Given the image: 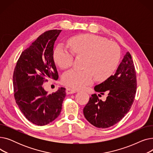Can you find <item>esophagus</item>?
<instances>
[{"label":"esophagus","mask_w":153,"mask_h":153,"mask_svg":"<svg viewBox=\"0 0 153 153\" xmlns=\"http://www.w3.org/2000/svg\"><path fill=\"white\" fill-rule=\"evenodd\" d=\"M66 92L67 94H74V93L77 92V91L76 90L72 89H70V88H67Z\"/></svg>","instance_id":"34e87169"}]
</instances>
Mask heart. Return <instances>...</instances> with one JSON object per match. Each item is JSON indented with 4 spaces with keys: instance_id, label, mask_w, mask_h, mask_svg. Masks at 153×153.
<instances>
[{
    "instance_id": "1",
    "label": "heart",
    "mask_w": 153,
    "mask_h": 153,
    "mask_svg": "<svg viewBox=\"0 0 153 153\" xmlns=\"http://www.w3.org/2000/svg\"><path fill=\"white\" fill-rule=\"evenodd\" d=\"M71 52L59 45L53 53L54 62L62 69L70 67L74 55L84 56L82 70L71 69L62 76V83L74 89H82L97 81L110 77L117 68L120 59L119 47L102 36L84 34L71 38L68 42Z\"/></svg>"
}]
</instances>
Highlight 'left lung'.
Segmentation results:
<instances>
[{
	"label": "left lung",
	"mask_w": 153,
	"mask_h": 153,
	"mask_svg": "<svg viewBox=\"0 0 153 153\" xmlns=\"http://www.w3.org/2000/svg\"><path fill=\"white\" fill-rule=\"evenodd\" d=\"M136 71L131 56L126 52L114 75L95 85L99 96L108 94L105 101L92 94L83 109L84 115L91 124L106 128L115 125L131 107L136 92Z\"/></svg>",
	"instance_id": "left-lung-1"
}]
</instances>
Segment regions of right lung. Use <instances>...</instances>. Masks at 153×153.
Instances as JSON below:
<instances>
[{
	"mask_svg": "<svg viewBox=\"0 0 153 153\" xmlns=\"http://www.w3.org/2000/svg\"><path fill=\"white\" fill-rule=\"evenodd\" d=\"M61 30L45 32L24 50L16 64L13 76L15 100L28 121L38 126L52 122L61 111L66 89L48 94L43 83L57 80L53 59L54 42Z\"/></svg>",
	"mask_w": 153,
	"mask_h": 153,
	"instance_id": "obj_1",
	"label": "right lung"
}]
</instances>
